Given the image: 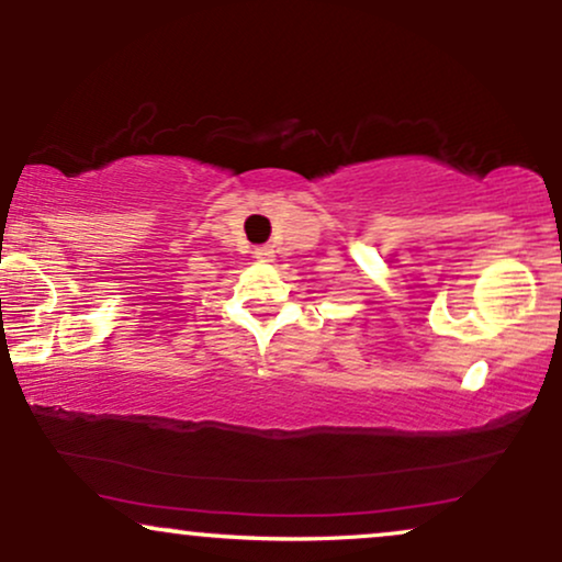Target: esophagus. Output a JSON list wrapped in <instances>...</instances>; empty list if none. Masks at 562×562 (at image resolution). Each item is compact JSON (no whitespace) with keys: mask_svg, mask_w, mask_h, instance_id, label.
<instances>
[{"mask_svg":"<svg viewBox=\"0 0 562 562\" xmlns=\"http://www.w3.org/2000/svg\"><path fill=\"white\" fill-rule=\"evenodd\" d=\"M256 259H259V261H272L274 259L272 248H259V250H256Z\"/></svg>","mask_w":562,"mask_h":562,"instance_id":"34e87169","label":"esophagus"}]
</instances>
